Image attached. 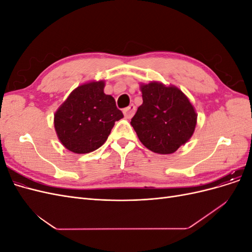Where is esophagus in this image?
I'll list each match as a JSON object with an SVG mask.
<instances>
[{"mask_svg": "<svg viewBox=\"0 0 252 252\" xmlns=\"http://www.w3.org/2000/svg\"><path fill=\"white\" fill-rule=\"evenodd\" d=\"M134 112H135V106L133 104H130L127 108H125L123 110V113H124V116H125L126 119H131L133 117Z\"/></svg>", "mask_w": 252, "mask_h": 252, "instance_id": "34e87169", "label": "esophagus"}]
</instances>
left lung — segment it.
Instances as JSON below:
<instances>
[{
  "label": "left lung",
  "instance_id": "obj_1",
  "mask_svg": "<svg viewBox=\"0 0 252 252\" xmlns=\"http://www.w3.org/2000/svg\"><path fill=\"white\" fill-rule=\"evenodd\" d=\"M143 104L130 124L145 147L170 155L191 138L197 114L187 95L174 85L161 82L140 84Z\"/></svg>",
  "mask_w": 252,
  "mask_h": 252
}]
</instances>
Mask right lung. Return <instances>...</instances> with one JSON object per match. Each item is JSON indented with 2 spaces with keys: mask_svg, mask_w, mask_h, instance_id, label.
Returning <instances> with one entry per match:
<instances>
[{
  "mask_svg": "<svg viewBox=\"0 0 252 252\" xmlns=\"http://www.w3.org/2000/svg\"><path fill=\"white\" fill-rule=\"evenodd\" d=\"M105 81H90L72 90L55 113L58 139L74 154L100 148L123 113L114 98L105 94Z\"/></svg>",
  "mask_w": 252,
  "mask_h": 252,
  "instance_id": "right-lung-1",
  "label": "right lung"
}]
</instances>
